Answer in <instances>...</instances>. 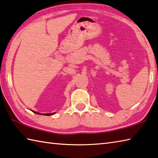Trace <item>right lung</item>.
Here are the masks:
<instances>
[{
    "label": "right lung",
    "mask_w": 158,
    "mask_h": 158,
    "mask_svg": "<svg viewBox=\"0 0 158 158\" xmlns=\"http://www.w3.org/2000/svg\"><path fill=\"white\" fill-rule=\"evenodd\" d=\"M32 112L33 113L35 114H40V115H45V116H51L52 114H55V112H53V113H48V114H41V113H39V112H35V111H33L31 110Z\"/></svg>",
    "instance_id": "add662e5"
}]
</instances>
